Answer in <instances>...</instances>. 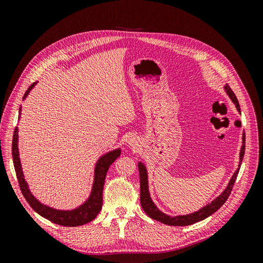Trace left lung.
Masks as SVG:
<instances>
[{
	"mask_svg": "<svg viewBox=\"0 0 263 263\" xmlns=\"http://www.w3.org/2000/svg\"><path fill=\"white\" fill-rule=\"evenodd\" d=\"M226 93L229 95V98L232 99L234 102V104L236 105V108L238 109V112H240V106H239V102H238L235 93L230 89L229 85L226 84L225 86ZM246 136L245 133L242 134V146L240 149V160H239V165H238V169L235 171L234 176L230 179L227 187L225 189L224 192H222L218 197L215 198V200L208 204L204 208H202L200 211H197L195 213H192L190 215H181V216H176V217H171L168 216V215L163 214L161 211H159V209L154 204V202L151 201L150 194H149V190H148V176H147V170L145 168V165L141 162L138 163V169H139V178H140V204L142 210L145 211V213L148 215L150 218H153L155 220H158L162 222V224L169 225V226H187V225H192L194 222L201 221L205 219L206 217L211 216L212 214H214L216 211H218L224 203L227 201V198L230 195V192L234 187L235 181L237 179L238 172H239L240 169V164L242 162L243 155H245V148H246Z\"/></svg>",
	"mask_w": 263,
	"mask_h": 263,
	"instance_id": "left-lung-1",
	"label": "left lung"
}]
</instances>
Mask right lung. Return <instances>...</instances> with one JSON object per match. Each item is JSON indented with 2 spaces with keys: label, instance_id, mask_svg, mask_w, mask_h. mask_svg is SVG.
Wrapping results in <instances>:
<instances>
[{
  "label": "right lung",
  "instance_id": "add662e5",
  "mask_svg": "<svg viewBox=\"0 0 263 263\" xmlns=\"http://www.w3.org/2000/svg\"><path fill=\"white\" fill-rule=\"evenodd\" d=\"M36 83H33L24 94V99H25L29 91L33 89ZM18 128L16 127L14 130L13 135V142H12V155H13V162H14V168L15 172H16V177L18 180L20 189L24 197L26 198L28 204L31 206L36 213H38L41 216L47 218L48 220L54 222V224H58L61 226H67V227H76V226H81L86 224V222H90L93 220L97 215L100 213L102 209V203H103V186H104V181L106 173L108 171V168L110 166L116 159L121 156V149H116L110 151V153L105 154L102 156L99 161L95 165V173H94V183L92 187V192L90 197L87 198V201L79 206L78 209L72 211H59L49 208V206H46L38 202L34 195L30 193L28 189L27 183L25 182L23 176L21 161L18 157V148H17V139H18Z\"/></svg>",
  "mask_w": 263,
  "mask_h": 263
}]
</instances>
